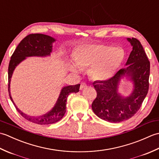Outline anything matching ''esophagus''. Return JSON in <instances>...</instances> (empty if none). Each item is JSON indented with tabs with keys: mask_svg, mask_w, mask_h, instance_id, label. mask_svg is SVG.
<instances>
[{
	"mask_svg": "<svg viewBox=\"0 0 159 159\" xmlns=\"http://www.w3.org/2000/svg\"><path fill=\"white\" fill-rule=\"evenodd\" d=\"M87 87V84L85 83H80V89H84V88H85V87Z\"/></svg>",
	"mask_w": 159,
	"mask_h": 159,
	"instance_id": "obj_1",
	"label": "esophagus"
}]
</instances>
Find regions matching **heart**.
<instances>
[{
    "instance_id": "1",
    "label": "heart",
    "mask_w": 159,
    "mask_h": 159,
    "mask_svg": "<svg viewBox=\"0 0 159 159\" xmlns=\"http://www.w3.org/2000/svg\"><path fill=\"white\" fill-rule=\"evenodd\" d=\"M123 50L104 44L83 46L74 54L76 65L73 70L91 67L89 74L93 79L103 81L109 79L121 65L124 59Z\"/></svg>"
}]
</instances>
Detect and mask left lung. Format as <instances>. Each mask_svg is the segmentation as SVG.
Here are the masks:
<instances>
[{
	"instance_id": "8db88e82",
	"label": "left lung",
	"mask_w": 159,
	"mask_h": 159,
	"mask_svg": "<svg viewBox=\"0 0 159 159\" xmlns=\"http://www.w3.org/2000/svg\"><path fill=\"white\" fill-rule=\"evenodd\" d=\"M133 46L126 65L109 79L103 82H93L97 96L92 104L96 116L109 122H121L133 117L142 104L149 89L150 64L142 45L137 39L128 38ZM127 74L134 81L133 93L122 98L116 92L120 78Z\"/></svg>"
}]
</instances>
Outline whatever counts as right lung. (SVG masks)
I'll return each mask as SVG.
<instances>
[{
	"label": "right lung",
	"instance_id": "right-lung-1",
	"mask_svg": "<svg viewBox=\"0 0 159 159\" xmlns=\"http://www.w3.org/2000/svg\"><path fill=\"white\" fill-rule=\"evenodd\" d=\"M54 41H55V39L51 38V37L43 34H39V33H34V34L33 33V34H29L26 36L20 42L15 51L13 52L11 57V60L9 61L8 67V91L10 99L12 101L13 105L15 106L18 113L26 120L40 125L53 124L62 119L66 111L67 96L71 93L79 92L80 84L63 87L61 92L60 96L57 101L55 106L53 107V109L50 112L42 116L31 117L23 113L15 105L11 97V93H10V81H11V78L13 70L19 63L25 59L26 57H43L49 55L50 52L52 51V43Z\"/></svg>",
	"mask_w": 159,
	"mask_h": 159
}]
</instances>
